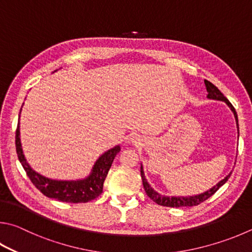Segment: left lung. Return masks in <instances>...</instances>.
I'll use <instances>...</instances> for the list:
<instances>
[{"instance_id": "1", "label": "left lung", "mask_w": 252, "mask_h": 252, "mask_svg": "<svg viewBox=\"0 0 252 252\" xmlns=\"http://www.w3.org/2000/svg\"><path fill=\"white\" fill-rule=\"evenodd\" d=\"M205 86L206 89L208 91V95L207 97L209 99H214V100H220V101H225L228 106L230 107V109L234 111L236 121H237V126H238V117H237V112L235 110V108L232 107V104L229 102L225 95H223L220 90H219L216 86L213 85L212 82L208 80H205ZM239 130V127H238ZM231 173L229 175H227L223 180H221L218 184L215 185L213 189H210L209 190L205 191V193L200 194V195H196V196H189V197H167V196H162L159 195L158 193H157L152 187L149 185V183L146 182L144 173H143V168L141 166V177H142V182H143V187L146 195L153 200V202L157 203L158 205L161 206H165V207H190V206H196L202 204L203 202H205L206 199H208L210 196H213L216 191L219 189V187H221L225 183L228 181V178L230 177Z\"/></svg>"}]
</instances>
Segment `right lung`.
I'll list each match as a JSON object with an SVG mask.
<instances>
[{
  "label": "right lung",
  "mask_w": 252,
  "mask_h": 252,
  "mask_svg": "<svg viewBox=\"0 0 252 252\" xmlns=\"http://www.w3.org/2000/svg\"><path fill=\"white\" fill-rule=\"evenodd\" d=\"M22 110V109H21ZM15 146L18 159L24 168L27 176L33 183L35 187L42 194L49 198L57 199L59 202L66 203H87L99 195H101L103 189V183L110 170L112 162L116 155L120 152V146L117 145L113 149L107 151L102 154L95 162L93 168V173L80 181H55L42 176L40 174L32 170V167L26 162L20 140V121H18L16 135H15Z\"/></svg>",
  "instance_id": "add662e5"
}]
</instances>
